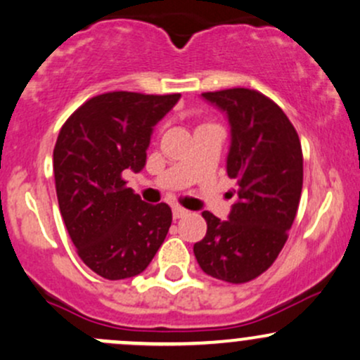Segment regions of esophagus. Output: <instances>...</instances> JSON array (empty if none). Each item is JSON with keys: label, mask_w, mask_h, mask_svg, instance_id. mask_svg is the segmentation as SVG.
<instances>
[{"label": "esophagus", "mask_w": 360, "mask_h": 360, "mask_svg": "<svg viewBox=\"0 0 360 360\" xmlns=\"http://www.w3.org/2000/svg\"><path fill=\"white\" fill-rule=\"evenodd\" d=\"M172 215H174V219H183V217L188 215V210H186V208L179 207V205H174Z\"/></svg>", "instance_id": "esophagus-1"}]
</instances>
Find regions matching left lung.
I'll return each mask as SVG.
<instances>
[{"label":"left lung","instance_id":"1","mask_svg":"<svg viewBox=\"0 0 360 360\" xmlns=\"http://www.w3.org/2000/svg\"><path fill=\"white\" fill-rule=\"evenodd\" d=\"M227 117L229 177L238 200L227 220L203 212L207 236L193 246L207 275L250 282L271 266L287 240L302 191V150L282 109L250 89L201 94Z\"/></svg>","mask_w":360,"mask_h":360}]
</instances>
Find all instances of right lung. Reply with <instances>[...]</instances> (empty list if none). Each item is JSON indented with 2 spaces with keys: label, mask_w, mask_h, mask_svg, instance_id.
Segmentation results:
<instances>
[{
  "label": "right lung",
  "mask_w": 360,
  "mask_h": 360,
  "mask_svg": "<svg viewBox=\"0 0 360 360\" xmlns=\"http://www.w3.org/2000/svg\"><path fill=\"white\" fill-rule=\"evenodd\" d=\"M179 98L102 94L59 131L53 155L59 212L82 262L104 278L140 275L167 236L171 207L141 201L121 174L145 167L153 128Z\"/></svg>",
  "instance_id": "obj_1"
}]
</instances>
